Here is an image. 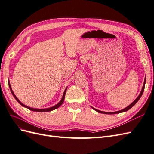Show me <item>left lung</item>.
<instances>
[{
	"label": "left lung",
	"mask_w": 154,
	"mask_h": 154,
	"mask_svg": "<svg viewBox=\"0 0 154 154\" xmlns=\"http://www.w3.org/2000/svg\"><path fill=\"white\" fill-rule=\"evenodd\" d=\"M145 83H146V76H145V79H144V83H143V88H142V89H141V92H140V94H139V95L137 96V98H136V100H135L131 104L129 105L128 106H127V107H126V108H125V109H122V110H119V111H116V112H103V111H101V110H97V109H94V108H93L92 106H91V107H92V108L93 109H94V110H96V112H97L101 113V114H119V113H121V112H125L127 111V110H128L129 109H131L132 107L133 106H134L135 104H136V103H137V102L139 101V100L141 98V96L143 95V93L144 90V86H145Z\"/></svg>",
	"instance_id": "left-lung-1"
}]
</instances>
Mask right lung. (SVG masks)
Returning a JSON list of instances; mask_svg holds the SVG:
<instances>
[{"label": "right lung", "instance_id": "obj_1", "mask_svg": "<svg viewBox=\"0 0 154 154\" xmlns=\"http://www.w3.org/2000/svg\"><path fill=\"white\" fill-rule=\"evenodd\" d=\"M8 84H9V87H10V91H11V93H12L13 96H14V97H15V100L18 102V103H19L22 106L26 107V108L30 110L34 111V112H50V111H52V110H54V109H58L60 106H61V105H62V103H63V101H64L65 96H66V91H67V87L66 89H65V91H64L63 94V96H62V97L61 100H60L59 103H57L56 105H54V106H53L49 107V108H47V109H34V108H31V107H29V106H27V105H24V104H23V103H22V102L17 98V97L15 95V94H14V92H13V90H12L11 85H10V81L8 82Z\"/></svg>", "mask_w": 154, "mask_h": 154}]
</instances>
